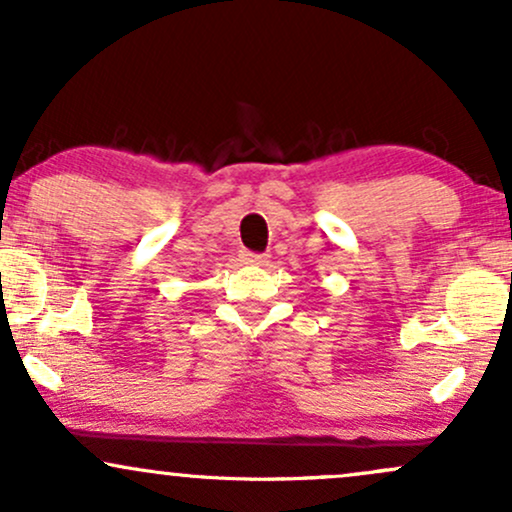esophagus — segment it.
<instances>
[{
  "label": "esophagus",
  "mask_w": 512,
  "mask_h": 512,
  "mask_svg": "<svg viewBox=\"0 0 512 512\" xmlns=\"http://www.w3.org/2000/svg\"><path fill=\"white\" fill-rule=\"evenodd\" d=\"M240 257H243L245 264H255V267H262V264L269 262L267 255H257V252H243Z\"/></svg>",
  "instance_id": "esophagus-1"
}]
</instances>
